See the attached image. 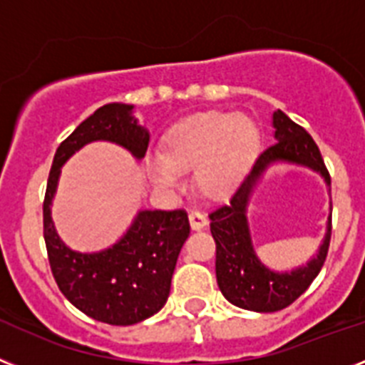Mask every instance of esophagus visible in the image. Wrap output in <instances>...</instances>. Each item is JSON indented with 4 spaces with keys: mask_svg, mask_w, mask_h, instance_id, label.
I'll return each instance as SVG.
<instances>
[{
    "mask_svg": "<svg viewBox=\"0 0 365 365\" xmlns=\"http://www.w3.org/2000/svg\"><path fill=\"white\" fill-rule=\"evenodd\" d=\"M189 222H191L192 230H204L207 226V217L198 210H192L189 213Z\"/></svg>",
    "mask_w": 365,
    "mask_h": 365,
    "instance_id": "obj_1",
    "label": "esophagus"
}]
</instances>
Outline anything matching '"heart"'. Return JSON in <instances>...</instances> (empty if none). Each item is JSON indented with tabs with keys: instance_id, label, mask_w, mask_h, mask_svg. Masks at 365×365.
I'll return each mask as SVG.
<instances>
[{
	"instance_id": "b5f03b06",
	"label": "heart",
	"mask_w": 365,
	"mask_h": 365,
	"mask_svg": "<svg viewBox=\"0 0 365 365\" xmlns=\"http://www.w3.org/2000/svg\"><path fill=\"white\" fill-rule=\"evenodd\" d=\"M259 150V130L243 113L211 111L189 116L167 131L163 154L148 158L161 187H176L182 170L195 167V185L204 197H226L240 183Z\"/></svg>"
}]
</instances>
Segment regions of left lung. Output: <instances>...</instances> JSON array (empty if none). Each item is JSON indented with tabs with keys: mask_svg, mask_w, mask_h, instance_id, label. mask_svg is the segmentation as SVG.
Instances as JSON below:
<instances>
[{
	"mask_svg": "<svg viewBox=\"0 0 365 365\" xmlns=\"http://www.w3.org/2000/svg\"><path fill=\"white\" fill-rule=\"evenodd\" d=\"M272 125L277 145L263 150L240 187L232 192L230 200L210 213L211 235L217 245L215 272L220 293L232 304L252 312H278L295 302L319 274L327 259L332 232V220H329L327 235L317 256L304 267L293 269L292 272L271 271L254 252L245 211L252 187L269 165L278 161L302 165L319 173L330 187V174L310 133L280 109L272 115Z\"/></svg>",
	"mask_w": 365,
	"mask_h": 365,
	"instance_id": "8db88e82",
	"label": "left lung"
}]
</instances>
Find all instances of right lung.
<instances>
[{"mask_svg":"<svg viewBox=\"0 0 365 365\" xmlns=\"http://www.w3.org/2000/svg\"><path fill=\"white\" fill-rule=\"evenodd\" d=\"M133 106L107 103L83 120L55 152L42 213L44 241L53 278L78 310L96 321L125 327L148 319L165 306L178 254L189 237L185 210L139 211L118 243L102 252L81 254L61 241L51 220L61 167L93 140H109L145 158L150 135L131 115Z\"/></svg>","mask_w":365,"mask_h":365,"instance_id":"obj_1","label":"right lung"}]
</instances>
